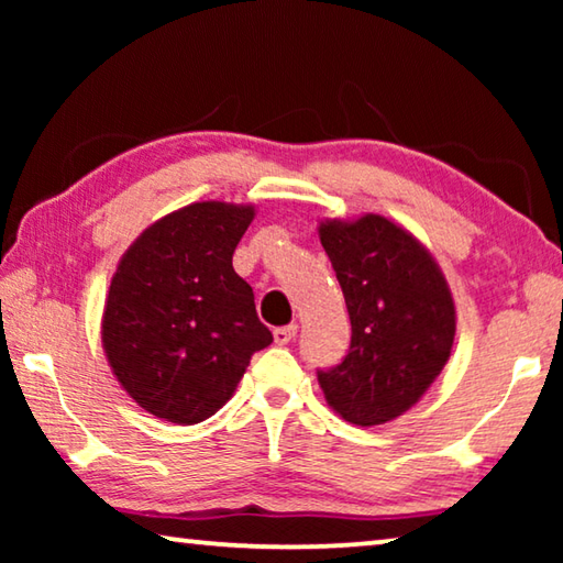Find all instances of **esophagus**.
Listing matches in <instances>:
<instances>
[{"label":"esophagus","instance_id":"esophagus-1","mask_svg":"<svg viewBox=\"0 0 563 563\" xmlns=\"http://www.w3.org/2000/svg\"><path fill=\"white\" fill-rule=\"evenodd\" d=\"M298 335V325H285V328H275L273 330V338L278 345H288V342Z\"/></svg>","mask_w":563,"mask_h":563}]
</instances>
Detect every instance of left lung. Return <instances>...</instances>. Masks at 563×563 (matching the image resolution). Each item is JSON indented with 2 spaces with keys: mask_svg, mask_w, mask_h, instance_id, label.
<instances>
[{
  "mask_svg": "<svg viewBox=\"0 0 563 563\" xmlns=\"http://www.w3.org/2000/svg\"><path fill=\"white\" fill-rule=\"evenodd\" d=\"M320 243L345 295V360L318 373L325 402L345 422L373 427L412 409L452 355L456 308L440 263L389 218H325Z\"/></svg>",
  "mask_w": 563,
  "mask_h": 563,
  "instance_id": "left-lung-1",
  "label": "left lung"
}]
</instances>
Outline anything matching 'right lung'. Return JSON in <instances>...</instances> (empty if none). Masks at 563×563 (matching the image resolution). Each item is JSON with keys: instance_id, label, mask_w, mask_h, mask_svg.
Masks as SVG:
<instances>
[{"instance_id": "obj_1", "label": "right lung", "mask_w": 563, "mask_h": 563, "mask_svg": "<svg viewBox=\"0 0 563 563\" xmlns=\"http://www.w3.org/2000/svg\"><path fill=\"white\" fill-rule=\"evenodd\" d=\"M253 203L201 201L151 223L113 273L101 345L117 383L148 415L196 424L233 397L255 350L273 342L233 251Z\"/></svg>"}]
</instances>
